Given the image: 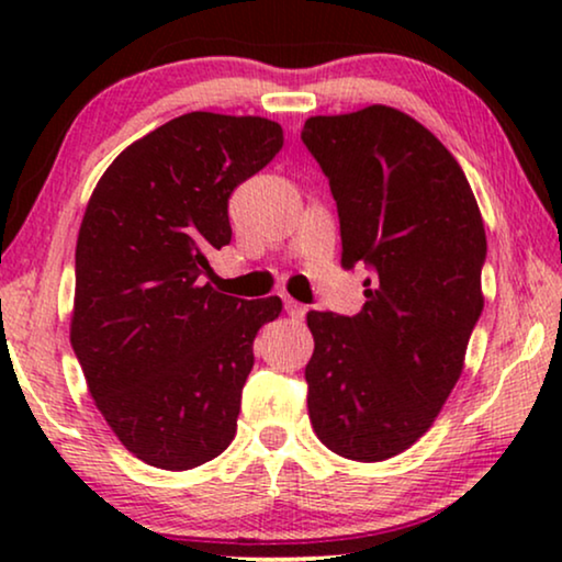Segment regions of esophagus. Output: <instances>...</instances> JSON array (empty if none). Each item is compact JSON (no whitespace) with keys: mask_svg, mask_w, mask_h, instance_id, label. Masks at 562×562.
I'll use <instances>...</instances> for the list:
<instances>
[{"mask_svg":"<svg viewBox=\"0 0 562 562\" xmlns=\"http://www.w3.org/2000/svg\"><path fill=\"white\" fill-rule=\"evenodd\" d=\"M283 310H286L291 319H304V314H306V306L294 302V299H283Z\"/></svg>","mask_w":562,"mask_h":562,"instance_id":"1","label":"esophagus"}]
</instances>
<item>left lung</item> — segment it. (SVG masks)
Masks as SVG:
<instances>
[{
  "label": "left lung",
  "mask_w": 562,
  "mask_h": 562,
  "mask_svg": "<svg viewBox=\"0 0 562 562\" xmlns=\"http://www.w3.org/2000/svg\"><path fill=\"white\" fill-rule=\"evenodd\" d=\"M302 143L337 202L342 268L371 271L358 314H306V406L322 445L375 463L417 442L460 379L486 229L463 168L409 114L310 117Z\"/></svg>",
  "instance_id": "1"
}]
</instances>
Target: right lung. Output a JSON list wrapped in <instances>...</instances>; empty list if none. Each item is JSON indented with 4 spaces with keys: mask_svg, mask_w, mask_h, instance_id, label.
Wrapping results in <instances>:
<instances>
[{
    "mask_svg": "<svg viewBox=\"0 0 562 562\" xmlns=\"http://www.w3.org/2000/svg\"><path fill=\"white\" fill-rule=\"evenodd\" d=\"M281 145L271 120L189 112L122 150L89 199L71 345L97 409L143 463L189 471L237 432L252 340L281 299L202 279L206 252L233 240L229 196Z\"/></svg>",
    "mask_w": 562,
    "mask_h": 562,
    "instance_id": "obj_1",
    "label": "right lung"
}]
</instances>
